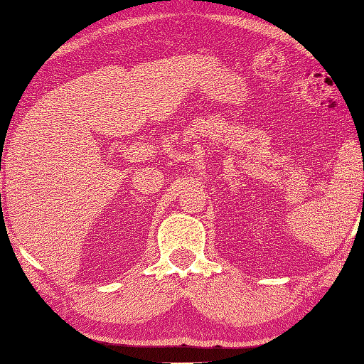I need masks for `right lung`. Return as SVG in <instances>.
I'll use <instances>...</instances> for the list:
<instances>
[{"label":"right lung","mask_w":364,"mask_h":364,"mask_svg":"<svg viewBox=\"0 0 364 364\" xmlns=\"http://www.w3.org/2000/svg\"><path fill=\"white\" fill-rule=\"evenodd\" d=\"M0 170H1V167H0Z\"/></svg>","instance_id":"right-lung-1"}]
</instances>
